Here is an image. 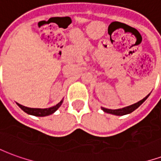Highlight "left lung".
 Returning <instances> with one entry per match:
<instances>
[{"mask_svg": "<svg viewBox=\"0 0 161 161\" xmlns=\"http://www.w3.org/2000/svg\"><path fill=\"white\" fill-rule=\"evenodd\" d=\"M149 95L150 94L147 95L146 97L143 98L141 101H139L138 103H136L135 104L130 105V106H128V107H125V108H118V109H109V108H103V107H102V109L104 112H106V113H108V114H112V115H127V114H130V113H132L134 110H135L136 108H139V107L146 101V99L148 97Z\"/></svg>", "mask_w": 161, "mask_h": 161, "instance_id": "left-lung-1", "label": "left lung"}]
</instances>
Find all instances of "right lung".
<instances>
[{"label": "right lung", "instance_id": "right-lung-1", "mask_svg": "<svg viewBox=\"0 0 161 161\" xmlns=\"http://www.w3.org/2000/svg\"><path fill=\"white\" fill-rule=\"evenodd\" d=\"M63 103V100L56 104L53 107H51V108H28V107H26V106H23V105L19 104V103H17V105L19 106V108L22 109L23 111L26 112V114L32 115H35V116H46V115H50L53 114L54 112L56 111L58 108H59L61 104Z\"/></svg>", "mask_w": 161, "mask_h": 161}]
</instances>
